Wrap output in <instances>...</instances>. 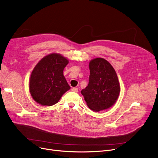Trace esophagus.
<instances>
[{"instance_id": "esophagus-1", "label": "esophagus", "mask_w": 158, "mask_h": 158, "mask_svg": "<svg viewBox=\"0 0 158 158\" xmlns=\"http://www.w3.org/2000/svg\"><path fill=\"white\" fill-rule=\"evenodd\" d=\"M78 88H73L72 89V92H76V93H77V92H78Z\"/></svg>"}]
</instances>
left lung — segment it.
I'll return each mask as SVG.
<instances>
[{"label": "left lung", "mask_w": 158, "mask_h": 158, "mask_svg": "<svg viewBox=\"0 0 158 158\" xmlns=\"http://www.w3.org/2000/svg\"><path fill=\"white\" fill-rule=\"evenodd\" d=\"M90 74L88 85L81 91L90 110L98 112L110 108L118 98L120 86L112 65L102 57L89 63Z\"/></svg>", "instance_id": "1"}]
</instances>
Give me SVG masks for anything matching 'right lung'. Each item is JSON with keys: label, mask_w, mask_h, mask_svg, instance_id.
<instances>
[{"label": "right lung", "mask_w": 158, "mask_h": 158, "mask_svg": "<svg viewBox=\"0 0 158 158\" xmlns=\"http://www.w3.org/2000/svg\"><path fill=\"white\" fill-rule=\"evenodd\" d=\"M69 63L66 57L53 52L36 64L29 83V92L35 101L41 106H52L70 89L63 75V70Z\"/></svg>", "instance_id": "add662e5"}]
</instances>
